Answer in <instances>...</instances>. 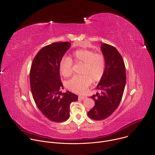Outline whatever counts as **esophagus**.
Returning a JSON list of instances; mask_svg holds the SVG:
<instances>
[{
	"label": "esophagus",
	"mask_w": 155,
	"mask_h": 155,
	"mask_svg": "<svg viewBox=\"0 0 155 155\" xmlns=\"http://www.w3.org/2000/svg\"><path fill=\"white\" fill-rule=\"evenodd\" d=\"M86 98V97L85 96H83V95H78V99H79V100H84Z\"/></svg>",
	"instance_id": "esophagus-1"
}]
</instances>
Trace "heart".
I'll use <instances>...</instances> for the list:
<instances>
[{
	"label": "heart",
	"mask_w": 155,
	"mask_h": 155,
	"mask_svg": "<svg viewBox=\"0 0 155 155\" xmlns=\"http://www.w3.org/2000/svg\"><path fill=\"white\" fill-rule=\"evenodd\" d=\"M73 60L76 63H82L81 75L74 76L66 83L67 87L74 92H83L93 81L100 80L105 69V59L101 53H95L89 49H79L73 53ZM72 60L64 57L59 64L61 74L69 77L72 74Z\"/></svg>",
	"instance_id": "obj_1"
}]
</instances>
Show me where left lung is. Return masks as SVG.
I'll list each match as a JSON object with an SVG mask.
<instances>
[{
  "label": "left lung",
  "instance_id": "1",
  "mask_svg": "<svg viewBox=\"0 0 155 155\" xmlns=\"http://www.w3.org/2000/svg\"><path fill=\"white\" fill-rule=\"evenodd\" d=\"M101 50L105 59V69L97 89L91 97L95 106L87 116L93 120H104L111 116L119 107L126 84V71L123 58L118 50L107 44H101Z\"/></svg>",
  "mask_w": 155,
  "mask_h": 155
}]
</instances>
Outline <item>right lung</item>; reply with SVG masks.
<instances>
[{"mask_svg": "<svg viewBox=\"0 0 155 155\" xmlns=\"http://www.w3.org/2000/svg\"><path fill=\"white\" fill-rule=\"evenodd\" d=\"M69 42H54L42 48L34 58L30 72V88L35 104L50 120L62 122L70 116V105L78 96L69 91L62 93L59 64Z\"/></svg>", "mask_w": 155, "mask_h": 155, "instance_id": "1", "label": "right lung"}]
</instances>
